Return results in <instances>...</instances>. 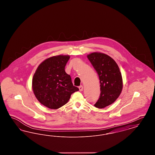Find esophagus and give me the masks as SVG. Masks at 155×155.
<instances>
[{"label": "esophagus", "instance_id": "1", "mask_svg": "<svg viewBox=\"0 0 155 155\" xmlns=\"http://www.w3.org/2000/svg\"><path fill=\"white\" fill-rule=\"evenodd\" d=\"M78 88H79L80 91H82L83 90V86H82V85H80V86L78 87Z\"/></svg>", "mask_w": 155, "mask_h": 155}]
</instances>
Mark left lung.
Masks as SVG:
<instances>
[{
  "label": "left lung",
  "mask_w": 155,
  "mask_h": 155,
  "mask_svg": "<svg viewBox=\"0 0 155 155\" xmlns=\"http://www.w3.org/2000/svg\"><path fill=\"white\" fill-rule=\"evenodd\" d=\"M87 57L98 74L101 84L100 96L94 106L102 109L120 96L123 89L121 74L116 61L106 54L95 52Z\"/></svg>",
  "instance_id": "left-lung-1"
}]
</instances>
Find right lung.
<instances>
[{
	"label": "right lung",
	"instance_id": "right-lung-1",
	"mask_svg": "<svg viewBox=\"0 0 155 155\" xmlns=\"http://www.w3.org/2000/svg\"><path fill=\"white\" fill-rule=\"evenodd\" d=\"M70 56L59 55L46 59L37 68L32 79V89L39 102L57 109L66 104L79 89L73 85L64 70Z\"/></svg>",
	"mask_w": 155,
	"mask_h": 155
}]
</instances>
